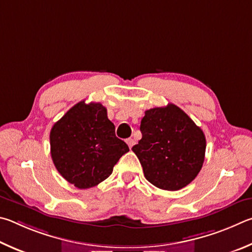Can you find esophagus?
Here are the masks:
<instances>
[{
	"label": "esophagus",
	"instance_id": "esophagus-1",
	"mask_svg": "<svg viewBox=\"0 0 252 252\" xmlns=\"http://www.w3.org/2000/svg\"><path fill=\"white\" fill-rule=\"evenodd\" d=\"M126 144L128 145L129 148H131V147H133L134 145H135V140H134L133 138H127V139H126Z\"/></svg>",
	"mask_w": 252,
	"mask_h": 252
}]
</instances>
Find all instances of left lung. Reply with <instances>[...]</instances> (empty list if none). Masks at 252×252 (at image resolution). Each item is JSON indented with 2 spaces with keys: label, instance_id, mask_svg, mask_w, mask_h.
<instances>
[{
  "label": "left lung",
  "instance_id": "8db88e82",
  "mask_svg": "<svg viewBox=\"0 0 252 252\" xmlns=\"http://www.w3.org/2000/svg\"><path fill=\"white\" fill-rule=\"evenodd\" d=\"M143 137L131 148L149 183L164 190H179L197 177L204 164L206 137L178 106L168 104L145 112Z\"/></svg>",
  "mask_w": 252,
  "mask_h": 252
}]
</instances>
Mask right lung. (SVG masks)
<instances>
[{
  "mask_svg": "<svg viewBox=\"0 0 252 252\" xmlns=\"http://www.w3.org/2000/svg\"><path fill=\"white\" fill-rule=\"evenodd\" d=\"M51 156L59 173L78 189L97 186L113 173L124 154L125 142L115 135V126L100 103L74 105L50 134Z\"/></svg>",
  "mask_w": 252,
  "mask_h": 252,
  "instance_id": "1",
  "label": "right lung"
}]
</instances>
